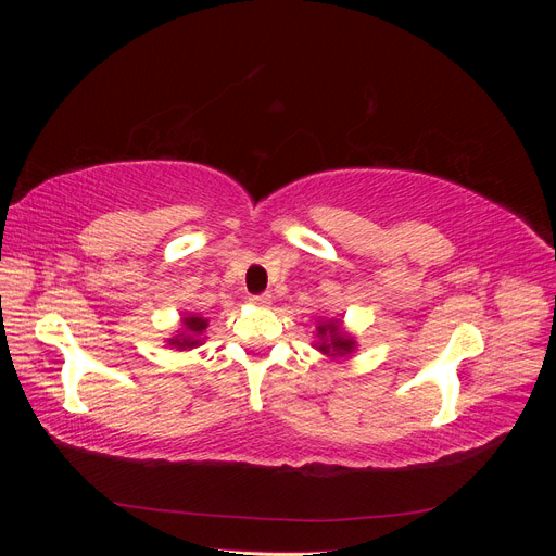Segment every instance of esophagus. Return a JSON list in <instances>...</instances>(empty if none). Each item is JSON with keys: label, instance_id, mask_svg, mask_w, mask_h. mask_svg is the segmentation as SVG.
<instances>
[{"label": "esophagus", "instance_id": "obj_1", "mask_svg": "<svg viewBox=\"0 0 556 556\" xmlns=\"http://www.w3.org/2000/svg\"><path fill=\"white\" fill-rule=\"evenodd\" d=\"M250 304L252 306H260V308L271 306V294H252L250 296Z\"/></svg>", "mask_w": 556, "mask_h": 556}]
</instances>
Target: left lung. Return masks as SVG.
Segmentation results:
<instances>
[{"instance_id":"obj_1","label":"left lung","mask_w":556,"mask_h":556,"mask_svg":"<svg viewBox=\"0 0 556 556\" xmlns=\"http://www.w3.org/2000/svg\"><path fill=\"white\" fill-rule=\"evenodd\" d=\"M317 336H319V350L323 352H333V355H343V352H352V348H355V341L348 339L345 333H341L339 325L333 323H323L317 327Z\"/></svg>"}]
</instances>
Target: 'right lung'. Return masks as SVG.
I'll return each instance as SVG.
<instances>
[{
	"mask_svg": "<svg viewBox=\"0 0 556 556\" xmlns=\"http://www.w3.org/2000/svg\"><path fill=\"white\" fill-rule=\"evenodd\" d=\"M182 325H185V329H182V333H178L176 339H169V343L172 345H176V348H180V350H185V348H197L201 341H199V336H201V331L206 329V319L204 317H199V315H190V317H185L182 319Z\"/></svg>",
	"mask_w": 556,
	"mask_h": 556,
	"instance_id": "obj_1",
	"label": "right lung"
}]
</instances>
